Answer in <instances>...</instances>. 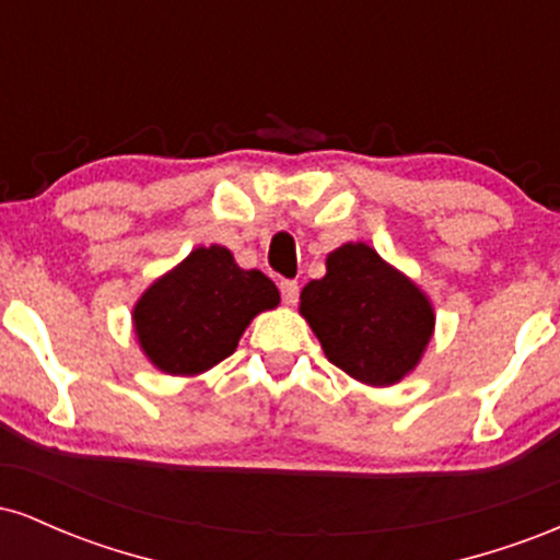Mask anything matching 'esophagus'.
Listing matches in <instances>:
<instances>
[{
    "instance_id": "esophagus-1",
    "label": "esophagus",
    "mask_w": 560,
    "mask_h": 560,
    "mask_svg": "<svg viewBox=\"0 0 560 560\" xmlns=\"http://www.w3.org/2000/svg\"><path fill=\"white\" fill-rule=\"evenodd\" d=\"M279 289H281V298H284L287 305H294V302H298V298H300L298 281H281Z\"/></svg>"
}]
</instances>
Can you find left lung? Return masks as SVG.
<instances>
[{
  "mask_svg": "<svg viewBox=\"0 0 560 560\" xmlns=\"http://www.w3.org/2000/svg\"><path fill=\"white\" fill-rule=\"evenodd\" d=\"M307 320L326 358L369 387L402 382L434 337V305L427 292L365 242H347L326 255V276L300 292Z\"/></svg>",
  "mask_w": 560,
  "mask_h": 560,
  "instance_id": "1",
  "label": "left lung"
}]
</instances>
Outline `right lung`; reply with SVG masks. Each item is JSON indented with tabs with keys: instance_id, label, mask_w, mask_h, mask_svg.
Segmentation results:
<instances>
[{
	"instance_id": "1",
	"label": "right lung",
	"mask_w": 560,
	"mask_h": 560,
	"mask_svg": "<svg viewBox=\"0 0 560 560\" xmlns=\"http://www.w3.org/2000/svg\"><path fill=\"white\" fill-rule=\"evenodd\" d=\"M266 273L244 271L221 244L191 249L141 292L131 311L141 352L171 376H199L226 361L258 313L279 305Z\"/></svg>"
}]
</instances>
